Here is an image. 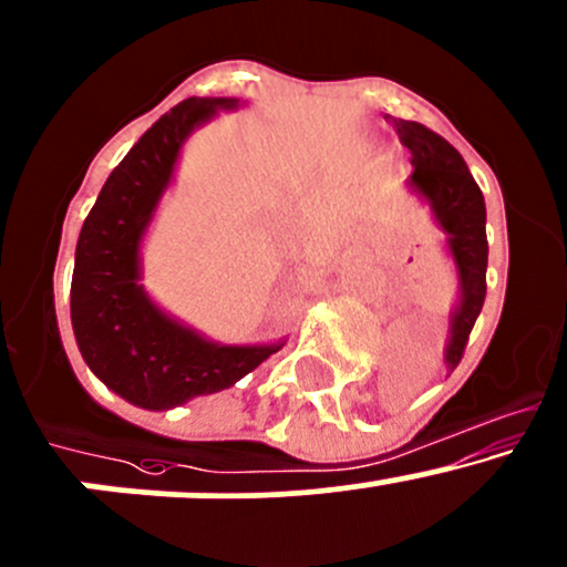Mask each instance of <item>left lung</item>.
<instances>
[{
	"label": "left lung",
	"mask_w": 567,
	"mask_h": 567,
	"mask_svg": "<svg viewBox=\"0 0 567 567\" xmlns=\"http://www.w3.org/2000/svg\"><path fill=\"white\" fill-rule=\"evenodd\" d=\"M391 124L402 146H408L413 154L410 163L415 171L410 184L432 204L440 228L449 234V249L458 271L462 301L451 318V342L445 353V363L454 369L462 361L470 331L486 299L488 241L484 193L470 176L462 154L443 135L419 122H404V118L391 116Z\"/></svg>",
	"instance_id": "obj_1"
}]
</instances>
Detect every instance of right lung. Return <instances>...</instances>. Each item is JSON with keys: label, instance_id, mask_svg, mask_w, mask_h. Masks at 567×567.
<instances>
[{"label": "right lung", "instance_id": "right-lung-1", "mask_svg": "<svg viewBox=\"0 0 567 567\" xmlns=\"http://www.w3.org/2000/svg\"><path fill=\"white\" fill-rule=\"evenodd\" d=\"M238 100L189 97L159 116L113 168L75 247L70 315L83 361L109 389L148 410L230 389L282 344L206 342L146 299L138 285L141 236L168 187L184 138Z\"/></svg>", "mask_w": 567, "mask_h": 567}]
</instances>
